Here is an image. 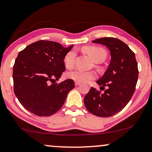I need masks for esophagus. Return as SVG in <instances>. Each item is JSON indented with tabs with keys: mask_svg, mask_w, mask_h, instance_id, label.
Wrapping results in <instances>:
<instances>
[{
	"mask_svg": "<svg viewBox=\"0 0 152 152\" xmlns=\"http://www.w3.org/2000/svg\"><path fill=\"white\" fill-rule=\"evenodd\" d=\"M81 84V83L80 82H75V85L76 86H79V85H80Z\"/></svg>",
	"mask_w": 152,
	"mask_h": 152,
	"instance_id": "1",
	"label": "esophagus"
}]
</instances>
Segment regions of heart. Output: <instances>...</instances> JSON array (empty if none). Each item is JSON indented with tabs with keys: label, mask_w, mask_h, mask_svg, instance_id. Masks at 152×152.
Returning <instances> with one entry per match:
<instances>
[{
	"label": "heart",
	"mask_w": 152,
	"mask_h": 152,
	"mask_svg": "<svg viewBox=\"0 0 152 152\" xmlns=\"http://www.w3.org/2000/svg\"><path fill=\"white\" fill-rule=\"evenodd\" d=\"M84 51L91 57L96 63H101L105 60L107 52L105 49L96 46H88L84 47ZM77 51L72 49L65 54L64 63L67 68H71L75 65ZM96 75L93 71H84L80 69H75L67 73V77L78 82H88L94 80Z\"/></svg>",
	"instance_id": "1"
}]
</instances>
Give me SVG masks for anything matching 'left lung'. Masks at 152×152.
Returning <instances> with one entry per match:
<instances>
[{
	"mask_svg": "<svg viewBox=\"0 0 152 152\" xmlns=\"http://www.w3.org/2000/svg\"><path fill=\"white\" fill-rule=\"evenodd\" d=\"M92 42L107 47L111 61L103 76L96 82L104 92L91 87L84 98V103L86 110L94 115L112 117L125 107L135 92L138 79L137 63L135 53L119 39L105 37Z\"/></svg>",
	"mask_w": 152,
	"mask_h": 152,
	"instance_id": "left-lung-1",
	"label": "left lung"
}]
</instances>
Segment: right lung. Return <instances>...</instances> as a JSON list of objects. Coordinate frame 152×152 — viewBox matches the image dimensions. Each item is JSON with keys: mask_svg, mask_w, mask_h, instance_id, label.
Listing matches in <instances>:
<instances>
[{"mask_svg": "<svg viewBox=\"0 0 152 152\" xmlns=\"http://www.w3.org/2000/svg\"><path fill=\"white\" fill-rule=\"evenodd\" d=\"M72 47L39 40L19 52L13 66L14 92L25 109L37 116L47 117L61 108L75 82L70 79L53 82L66 70L64 58Z\"/></svg>", "mask_w": 152, "mask_h": 152, "instance_id": "add662e5", "label": "right lung"}]
</instances>
